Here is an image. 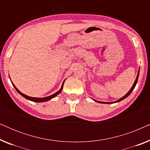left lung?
<instances>
[{
	"label": "left lung",
	"instance_id": "obj_1",
	"mask_svg": "<svg viewBox=\"0 0 150 150\" xmlns=\"http://www.w3.org/2000/svg\"><path fill=\"white\" fill-rule=\"evenodd\" d=\"M139 72H138V75H137V79H136V80H135V81H134V83L133 84V85H132V88H131V89H130V91H129L128 93H127L126 95H125L124 97H122V98H120V100H117L116 102H120V101H122V100H124V99H125V98H126L127 97H128V96L130 95V94L132 93V91H133V89H134V87H135V86H136V85H137V81H138V78H139ZM96 102H99V103H103V104H110V103H113V102H100V101H96Z\"/></svg>",
	"mask_w": 150,
	"mask_h": 150
}]
</instances>
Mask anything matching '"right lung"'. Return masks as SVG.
Masks as SVG:
<instances>
[{
  "label": "right lung",
  "mask_w": 150,
  "mask_h": 150,
  "mask_svg": "<svg viewBox=\"0 0 150 150\" xmlns=\"http://www.w3.org/2000/svg\"><path fill=\"white\" fill-rule=\"evenodd\" d=\"M63 84H64V83H63V85H62V87H61V88L60 89V90H59V91H58L57 92V93H54V94H52V95H51V96H48V97H45V98H33V97H29V96H26V95H25V94H24V93H21V92H20L19 90H18L17 88L16 87V86L13 85H13L14 86V87H15V89H16V91H17L18 93H19L20 95L21 96H23L24 98H25L26 99H27V100H30V101H33V102H46V101H48V100H50V99H52V98H54L55 96H57V95H58V94H59L61 92V91H62V89H63Z\"/></svg>",
  "instance_id": "1"
}]
</instances>
